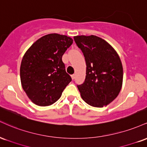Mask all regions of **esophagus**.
<instances>
[{
  "label": "esophagus",
  "mask_w": 147,
  "mask_h": 147,
  "mask_svg": "<svg viewBox=\"0 0 147 147\" xmlns=\"http://www.w3.org/2000/svg\"><path fill=\"white\" fill-rule=\"evenodd\" d=\"M71 77H72V79H75V74H74V75H71Z\"/></svg>",
  "instance_id": "obj_1"
}]
</instances>
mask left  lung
<instances>
[{
  "instance_id": "1",
  "label": "left lung",
  "mask_w": 147,
  "mask_h": 147,
  "mask_svg": "<svg viewBox=\"0 0 147 147\" xmlns=\"http://www.w3.org/2000/svg\"><path fill=\"white\" fill-rule=\"evenodd\" d=\"M74 39L86 63L85 81L77 86L82 98L94 107L108 105L122 86L123 67L119 55L108 42L95 35L76 36Z\"/></svg>"
}]
</instances>
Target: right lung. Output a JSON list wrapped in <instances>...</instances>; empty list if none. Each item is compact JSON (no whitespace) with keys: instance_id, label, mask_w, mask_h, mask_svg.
<instances>
[{"instance_id":"right-lung-1","label":"right lung","mask_w":147,"mask_h":147,"mask_svg":"<svg viewBox=\"0 0 147 147\" xmlns=\"http://www.w3.org/2000/svg\"><path fill=\"white\" fill-rule=\"evenodd\" d=\"M72 42L65 35L49 34L38 38L25 53L20 68L21 85L34 104L52 105L71 82L62 56Z\"/></svg>"}]
</instances>
